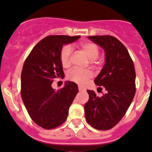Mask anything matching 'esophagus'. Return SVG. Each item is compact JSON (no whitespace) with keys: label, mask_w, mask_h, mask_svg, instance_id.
I'll return each instance as SVG.
<instances>
[{"label":"esophagus","mask_w":152,"mask_h":152,"mask_svg":"<svg viewBox=\"0 0 152 152\" xmlns=\"http://www.w3.org/2000/svg\"><path fill=\"white\" fill-rule=\"evenodd\" d=\"M79 91H84V89H83V88H82L81 86H79Z\"/></svg>","instance_id":"esophagus-1"}]
</instances>
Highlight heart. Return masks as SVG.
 <instances>
[{
	"label": "heart",
	"mask_w": 152,
	"mask_h": 152,
	"mask_svg": "<svg viewBox=\"0 0 152 152\" xmlns=\"http://www.w3.org/2000/svg\"><path fill=\"white\" fill-rule=\"evenodd\" d=\"M80 48L84 51L91 60L96 59L99 55V48L96 44L93 42H82ZM72 48L70 45H64L60 52V61L63 67H68L70 65ZM92 77V73L88 70H82L78 68H73L66 73V78L70 81L83 85Z\"/></svg>",
	"instance_id": "b5f03b06"
}]
</instances>
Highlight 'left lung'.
Masks as SVG:
<instances>
[{
  "instance_id": "left-lung-1",
  "label": "left lung",
  "mask_w": 152,
  "mask_h": 152,
  "mask_svg": "<svg viewBox=\"0 0 152 152\" xmlns=\"http://www.w3.org/2000/svg\"><path fill=\"white\" fill-rule=\"evenodd\" d=\"M88 39L104 50L105 64L95 78L96 86H103L107 93L96 96L87 90L88 102L85 104L87 122L99 130L117 125L125 115L136 93V71L126 48L111 35H94Z\"/></svg>"
}]
</instances>
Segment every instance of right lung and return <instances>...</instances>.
Wrapping results in <instances>:
<instances>
[{"mask_svg": "<svg viewBox=\"0 0 152 152\" xmlns=\"http://www.w3.org/2000/svg\"><path fill=\"white\" fill-rule=\"evenodd\" d=\"M80 38L68 35H49L33 48L23 64L21 73V97L30 117L46 129L59 126L67 118L69 108L79 92L76 83L66 82L55 91L54 79L64 78L60 61L63 45Z\"/></svg>", "mask_w": 152, "mask_h": 152, "instance_id": "right-lung-1", "label": "right lung"}]
</instances>
